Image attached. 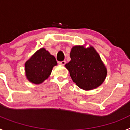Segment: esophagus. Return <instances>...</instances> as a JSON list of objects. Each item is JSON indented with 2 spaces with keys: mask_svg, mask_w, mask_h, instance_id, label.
Masks as SVG:
<instances>
[{
  "mask_svg": "<svg viewBox=\"0 0 130 130\" xmlns=\"http://www.w3.org/2000/svg\"><path fill=\"white\" fill-rule=\"evenodd\" d=\"M59 64H60V65L64 66V65L66 64V61H65V60H63V61H62V62H59Z\"/></svg>",
  "mask_w": 130,
  "mask_h": 130,
  "instance_id": "34e87169",
  "label": "esophagus"
}]
</instances>
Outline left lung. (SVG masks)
I'll use <instances>...</instances> for the list:
<instances>
[{
	"instance_id": "left-lung-1",
	"label": "left lung",
	"mask_w": 130,
	"mask_h": 130,
	"mask_svg": "<svg viewBox=\"0 0 130 130\" xmlns=\"http://www.w3.org/2000/svg\"><path fill=\"white\" fill-rule=\"evenodd\" d=\"M71 60L65 66L79 88L88 90L101 85L107 76V69L92 46L76 45L70 52Z\"/></svg>"
}]
</instances>
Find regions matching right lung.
<instances>
[{"instance_id": "obj_1", "label": "right lung", "mask_w": 130, "mask_h": 130, "mask_svg": "<svg viewBox=\"0 0 130 130\" xmlns=\"http://www.w3.org/2000/svg\"><path fill=\"white\" fill-rule=\"evenodd\" d=\"M57 64L55 57L44 48L38 50L25 62V74L30 82L40 84L46 80L53 66Z\"/></svg>"}]
</instances>
